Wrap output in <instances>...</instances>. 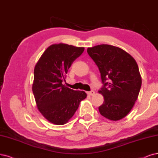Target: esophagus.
I'll list each match as a JSON object with an SVG mask.
<instances>
[{
	"label": "esophagus",
	"mask_w": 158,
	"mask_h": 158,
	"mask_svg": "<svg viewBox=\"0 0 158 158\" xmlns=\"http://www.w3.org/2000/svg\"><path fill=\"white\" fill-rule=\"evenodd\" d=\"M86 93L89 96H94V94H95V92L94 90H91L90 92H87Z\"/></svg>",
	"instance_id": "obj_1"
}]
</instances>
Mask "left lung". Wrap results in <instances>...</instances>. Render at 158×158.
I'll list each match as a JSON object with an SVG mask.
<instances>
[{"label":"left lung","instance_id":"1","mask_svg":"<svg viewBox=\"0 0 158 158\" xmlns=\"http://www.w3.org/2000/svg\"><path fill=\"white\" fill-rule=\"evenodd\" d=\"M87 52L98 67L103 83L99 92L104 102L99 111L110 120L123 118L133 107L141 87L136 61L123 49L107 44L89 48Z\"/></svg>","mask_w":158,"mask_h":158}]
</instances>
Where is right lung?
<instances>
[{"label":"right lung","mask_w":158,"mask_h":158,"mask_svg":"<svg viewBox=\"0 0 158 158\" xmlns=\"http://www.w3.org/2000/svg\"><path fill=\"white\" fill-rule=\"evenodd\" d=\"M84 48L68 44L50 45L40 57L34 70L32 92L40 112L52 124L67 123L86 97L84 91L70 89L62 83L73 61Z\"/></svg>","instance_id":"right-lung-1"}]
</instances>
